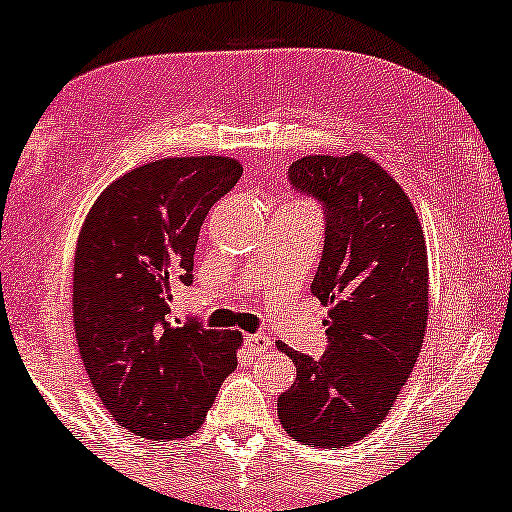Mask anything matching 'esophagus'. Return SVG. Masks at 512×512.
<instances>
[{
    "instance_id": "34e87169",
    "label": "esophagus",
    "mask_w": 512,
    "mask_h": 512,
    "mask_svg": "<svg viewBox=\"0 0 512 512\" xmlns=\"http://www.w3.org/2000/svg\"><path fill=\"white\" fill-rule=\"evenodd\" d=\"M247 345L254 349L256 354H263V352H268V349L272 347V342H270V338H265L263 333H254V335H247Z\"/></svg>"
}]
</instances>
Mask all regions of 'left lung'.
Returning a JSON list of instances; mask_svg holds the SVG:
<instances>
[{"mask_svg": "<svg viewBox=\"0 0 512 512\" xmlns=\"http://www.w3.org/2000/svg\"><path fill=\"white\" fill-rule=\"evenodd\" d=\"M289 179L324 205L326 242L312 296L328 310V352L312 359L277 342L296 363L277 417L298 443L349 447L389 415L422 352L429 321L424 230L408 193L366 153L303 156Z\"/></svg>", "mask_w": 512, "mask_h": 512, "instance_id": "obj_1", "label": "left lung"}]
</instances>
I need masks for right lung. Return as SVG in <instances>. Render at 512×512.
<instances>
[{
  "instance_id": "add662e5",
  "label": "right lung",
  "mask_w": 512,
  "mask_h": 512,
  "mask_svg": "<svg viewBox=\"0 0 512 512\" xmlns=\"http://www.w3.org/2000/svg\"><path fill=\"white\" fill-rule=\"evenodd\" d=\"M242 177L226 156L163 158L111 181L86 214L74 254V331L95 394L149 440L200 429L237 368L240 331L170 324L172 284L193 282L212 205Z\"/></svg>"
}]
</instances>
